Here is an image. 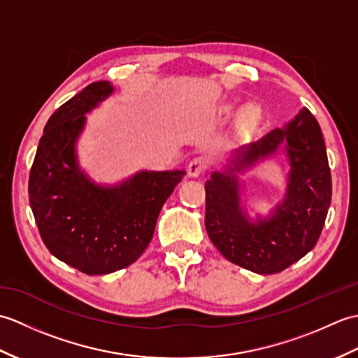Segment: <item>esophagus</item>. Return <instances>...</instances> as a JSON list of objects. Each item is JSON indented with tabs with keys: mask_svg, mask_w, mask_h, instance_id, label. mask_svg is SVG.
<instances>
[{
	"mask_svg": "<svg viewBox=\"0 0 358 358\" xmlns=\"http://www.w3.org/2000/svg\"><path fill=\"white\" fill-rule=\"evenodd\" d=\"M208 164H209V162L206 157H195L187 166V173L191 175V177H199L201 172L206 171Z\"/></svg>",
	"mask_w": 358,
	"mask_h": 358,
	"instance_id": "obj_1",
	"label": "esophagus"
}]
</instances>
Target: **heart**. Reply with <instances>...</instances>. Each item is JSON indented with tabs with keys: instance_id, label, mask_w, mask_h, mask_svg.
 <instances>
[{
	"instance_id": "heart-1",
	"label": "heart",
	"mask_w": 358,
	"mask_h": 358,
	"mask_svg": "<svg viewBox=\"0 0 358 358\" xmlns=\"http://www.w3.org/2000/svg\"><path fill=\"white\" fill-rule=\"evenodd\" d=\"M257 115V110L255 109H248L246 110V120H254Z\"/></svg>"
}]
</instances>
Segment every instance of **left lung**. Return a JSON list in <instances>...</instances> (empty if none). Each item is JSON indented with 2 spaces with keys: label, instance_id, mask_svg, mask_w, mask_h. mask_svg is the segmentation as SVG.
<instances>
[{
  "label": "left lung",
  "instance_id": "8db88e82",
  "mask_svg": "<svg viewBox=\"0 0 358 358\" xmlns=\"http://www.w3.org/2000/svg\"><path fill=\"white\" fill-rule=\"evenodd\" d=\"M281 143H286L292 169L286 199L272 218L249 222L240 208L237 177L231 172L212 173L204 185V224L210 241L229 262L264 275L285 271L317 245L332 196L322 129L306 108L285 129H273L240 149L229 171L273 154Z\"/></svg>",
  "mask_w": 358,
  "mask_h": 358
}]
</instances>
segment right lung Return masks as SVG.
<instances>
[{
	"label": "right lung",
	"instance_id": "right-lung-1",
	"mask_svg": "<svg viewBox=\"0 0 358 358\" xmlns=\"http://www.w3.org/2000/svg\"><path fill=\"white\" fill-rule=\"evenodd\" d=\"M95 81L52 113L29 175V201L50 254L87 275L132 264L154 237L164 201L185 171L140 172L115 187H100L77 166L75 141L85 113L112 94Z\"/></svg>",
	"mask_w": 358,
	"mask_h": 358
}]
</instances>
